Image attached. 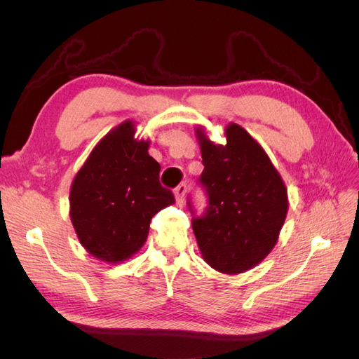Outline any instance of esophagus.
<instances>
[{"label":"esophagus","instance_id":"34e87169","mask_svg":"<svg viewBox=\"0 0 359 359\" xmlns=\"http://www.w3.org/2000/svg\"><path fill=\"white\" fill-rule=\"evenodd\" d=\"M186 191H187V186L186 184H180V186L175 189V199H177V202L178 203H182V201H184V194H186Z\"/></svg>","mask_w":359,"mask_h":359}]
</instances>
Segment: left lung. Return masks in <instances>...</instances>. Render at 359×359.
<instances>
[{"mask_svg":"<svg viewBox=\"0 0 359 359\" xmlns=\"http://www.w3.org/2000/svg\"><path fill=\"white\" fill-rule=\"evenodd\" d=\"M208 206L191 220L205 262L223 274L252 269L274 248L287 214V190L269 157L245 130L231 123L226 145L196 130ZM191 214L193 205L189 201Z\"/></svg>","mask_w":359,"mask_h":359,"instance_id":"8db88e82","label":"left lung"}]
</instances>
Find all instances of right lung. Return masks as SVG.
I'll return each instance as SVG.
<instances>
[{
	"label": "right lung",
	"instance_id": "add662e5",
	"mask_svg": "<svg viewBox=\"0 0 359 359\" xmlns=\"http://www.w3.org/2000/svg\"><path fill=\"white\" fill-rule=\"evenodd\" d=\"M133 121L111 130L91 151L70 189V219L94 257L119 264L148 238L151 219L175 202L158 181L148 140L135 139Z\"/></svg>",
	"mask_w": 359,
	"mask_h": 359
}]
</instances>
